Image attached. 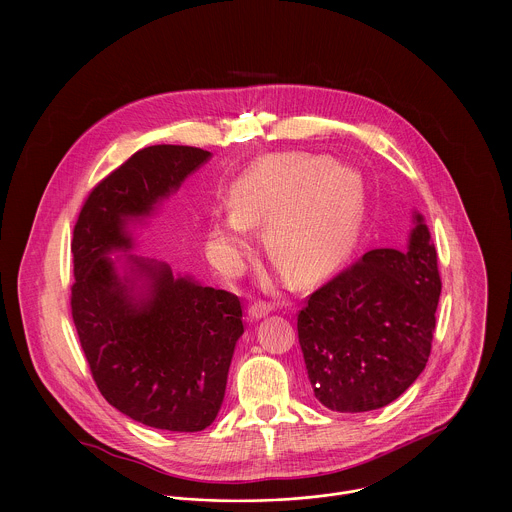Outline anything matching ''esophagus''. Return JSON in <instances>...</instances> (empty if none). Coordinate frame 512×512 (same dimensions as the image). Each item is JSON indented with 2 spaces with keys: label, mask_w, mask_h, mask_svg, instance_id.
<instances>
[{
  "label": "esophagus",
  "mask_w": 512,
  "mask_h": 512,
  "mask_svg": "<svg viewBox=\"0 0 512 512\" xmlns=\"http://www.w3.org/2000/svg\"><path fill=\"white\" fill-rule=\"evenodd\" d=\"M270 311H272V305L266 303V301H256V303H252L250 309H248V313H250L252 319H262V317H266Z\"/></svg>",
  "instance_id": "1"
}]
</instances>
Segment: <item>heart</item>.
I'll use <instances>...</instances> for the list:
<instances>
[{"label": "heart", "instance_id": "obj_1", "mask_svg": "<svg viewBox=\"0 0 512 512\" xmlns=\"http://www.w3.org/2000/svg\"><path fill=\"white\" fill-rule=\"evenodd\" d=\"M363 211L357 169L309 153H274L256 161L232 187V205L211 222L220 264L238 270L252 248V224L266 222L270 254L293 280L333 274L351 252Z\"/></svg>", "mask_w": 512, "mask_h": 512}]
</instances>
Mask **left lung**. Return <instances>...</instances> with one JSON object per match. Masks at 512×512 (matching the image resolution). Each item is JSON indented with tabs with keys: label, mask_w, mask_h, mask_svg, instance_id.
Returning a JSON list of instances; mask_svg holds the SVG:
<instances>
[{
	"label": "left lung",
	"mask_w": 512,
	"mask_h": 512,
	"mask_svg": "<svg viewBox=\"0 0 512 512\" xmlns=\"http://www.w3.org/2000/svg\"><path fill=\"white\" fill-rule=\"evenodd\" d=\"M441 280L424 217L406 250L376 248L311 293L297 337L315 398L335 412H368L402 396L426 368Z\"/></svg>",
	"instance_id": "8db88e82"
}]
</instances>
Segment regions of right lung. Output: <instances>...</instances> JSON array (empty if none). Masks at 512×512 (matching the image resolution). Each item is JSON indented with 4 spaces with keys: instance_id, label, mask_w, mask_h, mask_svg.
I'll return each mask as SVG.
<instances>
[{
    "instance_id": "obj_1",
    "label": "right lung",
    "mask_w": 512,
    "mask_h": 512,
    "mask_svg": "<svg viewBox=\"0 0 512 512\" xmlns=\"http://www.w3.org/2000/svg\"><path fill=\"white\" fill-rule=\"evenodd\" d=\"M209 159L201 147H144L90 191L74 224L71 307L92 378L108 404L157 430L201 432L215 422L244 333L234 293L128 252L132 226ZM114 251L125 254L110 259Z\"/></svg>"
}]
</instances>
